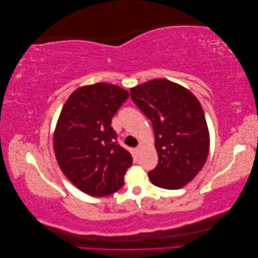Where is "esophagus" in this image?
Listing matches in <instances>:
<instances>
[{
  "instance_id": "esophagus-1",
  "label": "esophagus",
  "mask_w": 258,
  "mask_h": 258,
  "mask_svg": "<svg viewBox=\"0 0 258 258\" xmlns=\"http://www.w3.org/2000/svg\"><path fill=\"white\" fill-rule=\"evenodd\" d=\"M143 147H144V145H142V144H140L138 147H137V152L138 153H140V152H141L142 150H143Z\"/></svg>"
}]
</instances>
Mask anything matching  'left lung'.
I'll return each mask as SVG.
<instances>
[{
  "label": "left lung",
  "instance_id": "obj_1",
  "mask_svg": "<svg viewBox=\"0 0 258 258\" xmlns=\"http://www.w3.org/2000/svg\"><path fill=\"white\" fill-rule=\"evenodd\" d=\"M137 106L152 121L158 163L151 182L178 189L198 174L209 154L210 136L198 99L183 86L163 79L130 89Z\"/></svg>",
  "mask_w": 258,
  "mask_h": 258
}]
</instances>
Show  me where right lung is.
<instances>
[{"mask_svg":"<svg viewBox=\"0 0 258 258\" xmlns=\"http://www.w3.org/2000/svg\"><path fill=\"white\" fill-rule=\"evenodd\" d=\"M129 98L118 86L98 83L77 88L60 113L53 150L62 172L77 188L95 197L123 185L131 154L117 142L113 116Z\"/></svg>","mask_w":258,"mask_h":258,"instance_id":"obj_1","label":"right lung"}]
</instances>
